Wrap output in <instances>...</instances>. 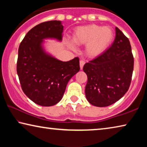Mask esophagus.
Here are the masks:
<instances>
[{
    "label": "esophagus",
    "mask_w": 147,
    "mask_h": 147,
    "mask_svg": "<svg viewBox=\"0 0 147 147\" xmlns=\"http://www.w3.org/2000/svg\"><path fill=\"white\" fill-rule=\"evenodd\" d=\"M84 64H85V61L83 60V59H81V60L80 61V67L81 69H83V67L84 65Z\"/></svg>",
    "instance_id": "34e87169"
}]
</instances>
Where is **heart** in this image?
I'll return each instance as SVG.
<instances>
[{
    "label": "heart",
    "mask_w": 147,
    "mask_h": 147,
    "mask_svg": "<svg viewBox=\"0 0 147 147\" xmlns=\"http://www.w3.org/2000/svg\"><path fill=\"white\" fill-rule=\"evenodd\" d=\"M114 38L113 30L108 26L97 24L80 26L74 30L73 39L77 45H86V54L90 57H96L104 53L112 43ZM70 46L74 49L73 42Z\"/></svg>",
    "instance_id": "1"
}]
</instances>
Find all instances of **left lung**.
I'll return each mask as SVG.
<instances>
[{
	"label": "left lung",
	"mask_w": 147,
	"mask_h": 147,
	"mask_svg": "<svg viewBox=\"0 0 147 147\" xmlns=\"http://www.w3.org/2000/svg\"><path fill=\"white\" fill-rule=\"evenodd\" d=\"M109 48L84 65L88 76L86 98L92 105L106 107L116 102L128 91L134 70V56L127 37L115 28Z\"/></svg>",
	"instance_id": "left-lung-1"
}]
</instances>
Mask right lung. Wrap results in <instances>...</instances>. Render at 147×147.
I'll return each mask as SVG.
<instances>
[{
    "label": "right lung",
    "mask_w": 147,
    "mask_h": 147,
    "mask_svg": "<svg viewBox=\"0 0 147 147\" xmlns=\"http://www.w3.org/2000/svg\"><path fill=\"white\" fill-rule=\"evenodd\" d=\"M63 30L59 21L41 23L26 34L19 47L17 73L21 88L31 100L42 106L59 102L69 80L80 71L78 57L61 61L42 48L43 39L61 41Z\"/></svg>",
    "instance_id": "obj_1"
}]
</instances>
